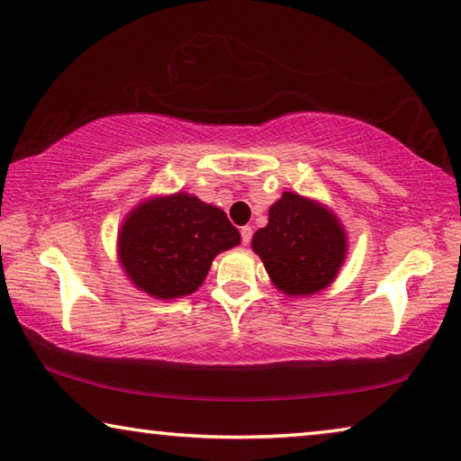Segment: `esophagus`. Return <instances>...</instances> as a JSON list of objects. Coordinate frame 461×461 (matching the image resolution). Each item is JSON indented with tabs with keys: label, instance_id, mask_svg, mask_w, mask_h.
<instances>
[{
	"label": "esophagus",
	"instance_id": "1",
	"mask_svg": "<svg viewBox=\"0 0 461 461\" xmlns=\"http://www.w3.org/2000/svg\"><path fill=\"white\" fill-rule=\"evenodd\" d=\"M240 233H241V244L248 246L249 240H252V228H249V225H244V228L240 230Z\"/></svg>",
	"mask_w": 461,
	"mask_h": 461
}]
</instances>
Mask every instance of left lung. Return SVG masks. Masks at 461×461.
<instances>
[{
    "label": "left lung",
    "mask_w": 461,
    "mask_h": 461,
    "mask_svg": "<svg viewBox=\"0 0 461 461\" xmlns=\"http://www.w3.org/2000/svg\"><path fill=\"white\" fill-rule=\"evenodd\" d=\"M252 249L280 293L309 296L338 276L348 256V236L330 207L285 191L268 209L267 228L254 233Z\"/></svg>",
    "instance_id": "1"
}]
</instances>
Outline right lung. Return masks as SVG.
Listing matches in <instances>:
<instances>
[{
  "label": "right lung",
  "instance_id": "obj_1",
  "mask_svg": "<svg viewBox=\"0 0 461 461\" xmlns=\"http://www.w3.org/2000/svg\"><path fill=\"white\" fill-rule=\"evenodd\" d=\"M240 240L220 207L178 191L131 209L118 231V260L138 291L170 301L197 291L215 256Z\"/></svg>",
  "mask_w": 461,
  "mask_h": 461
}]
</instances>
